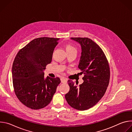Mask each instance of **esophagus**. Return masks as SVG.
<instances>
[{"mask_svg":"<svg viewBox=\"0 0 132 132\" xmlns=\"http://www.w3.org/2000/svg\"><path fill=\"white\" fill-rule=\"evenodd\" d=\"M61 82L62 83H64V82H67V79L65 78H64V77H62L61 79Z\"/></svg>","mask_w":132,"mask_h":132,"instance_id":"1","label":"esophagus"}]
</instances>
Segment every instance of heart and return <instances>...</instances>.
I'll return each instance as SVG.
<instances>
[{
  "label": "heart",
  "instance_id": "obj_1",
  "mask_svg": "<svg viewBox=\"0 0 132 132\" xmlns=\"http://www.w3.org/2000/svg\"><path fill=\"white\" fill-rule=\"evenodd\" d=\"M66 52H70V51H76V49L72 45L68 44L66 45Z\"/></svg>",
  "mask_w": 132,
  "mask_h": 132
}]
</instances>
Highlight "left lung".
<instances>
[{
	"mask_svg": "<svg viewBox=\"0 0 132 132\" xmlns=\"http://www.w3.org/2000/svg\"><path fill=\"white\" fill-rule=\"evenodd\" d=\"M81 46L78 68L84 73V82L77 86L71 80L65 98L72 108L80 111L95 105L103 97L108 87L110 71L105 55L100 46L87 37H71Z\"/></svg>",
	"mask_w": 132,
	"mask_h": 132,
	"instance_id": "1",
	"label": "left lung"
}]
</instances>
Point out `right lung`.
<instances>
[{
    "mask_svg": "<svg viewBox=\"0 0 132 132\" xmlns=\"http://www.w3.org/2000/svg\"><path fill=\"white\" fill-rule=\"evenodd\" d=\"M59 40L46 37L34 39L15 56L12 68L14 90L28 108L38 110L47 106L61 82L59 77L45 78L44 72Z\"/></svg>",
    "mask_w": 132,
    "mask_h": 132,
    "instance_id": "right-lung-1",
    "label": "right lung"
}]
</instances>
